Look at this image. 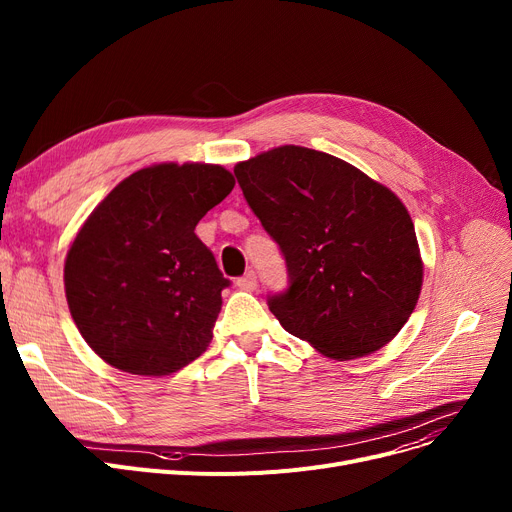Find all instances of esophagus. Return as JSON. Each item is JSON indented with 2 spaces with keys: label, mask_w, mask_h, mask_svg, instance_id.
Returning <instances> with one entry per match:
<instances>
[{
  "label": "esophagus",
  "mask_w": 512,
  "mask_h": 512,
  "mask_svg": "<svg viewBox=\"0 0 512 512\" xmlns=\"http://www.w3.org/2000/svg\"><path fill=\"white\" fill-rule=\"evenodd\" d=\"M236 286L240 288V290H255V286H257V274L255 272H247L245 276H240L238 280H236Z\"/></svg>",
  "instance_id": "1"
}]
</instances>
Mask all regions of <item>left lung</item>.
Wrapping results in <instances>:
<instances>
[{
	"label": "left lung",
	"instance_id": "1",
	"mask_svg": "<svg viewBox=\"0 0 512 512\" xmlns=\"http://www.w3.org/2000/svg\"><path fill=\"white\" fill-rule=\"evenodd\" d=\"M234 176L286 261L288 288L267 297L282 328L340 361L380 351L423 282L407 207L346 161L297 145L240 161Z\"/></svg>",
	"mask_w": 512,
	"mask_h": 512
}]
</instances>
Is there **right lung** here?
<instances>
[{
    "mask_svg": "<svg viewBox=\"0 0 512 512\" xmlns=\"http://www.w3.org/2000/svg\"><path fill=\"white\" fill-rule=\"evenodd\" d=\"M234 188L222 166L159 164L122 180L76 234L64 265L78 332L134 375H168L213 338L230 286L195 234Z\"/></svg>",
    "mask_w": 512,
    "mask_h": 512,
    "instance_id": "right-lung-1",
    "label": "right lung"
}]
</instances>
